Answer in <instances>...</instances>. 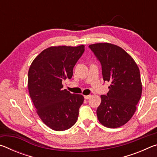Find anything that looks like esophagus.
Instances as JSON below:
<instances>
[{
	"label": "esophagus",
	"instance_id": "34e87169",
	"mask_svg": "<svg viewBox=\"0 0 157 157\" xmlns=\"http://www.w3.org/2000/svg\"><path fill=\"white\" fill-rule=\"evenodd\" d=\"M91 97V95H84V98L85 99H86V100H88V99H89Z\"/></svg>",
	"mask_w": 157,
	"mask_h": 157
}]
</instances>
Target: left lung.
Here are the masks:
<instances>
[{"mask_svg": "<svg viewBox=\"0 0 157 157\" xmlns=\"http://www.w3.org/2000/svg\"><path fill=\"white\" fill-rule=\"evenodd\" d=\"M89 47L101 63L103 79L111 83L107 95L100 96L98 119L109 128L120 127L132 118L141 97L139 68L128 53L116 45L98 43Z\"/></svg>", "mask_w": 157, "mask_h": 157, "instance_id": "1", "label": "left lung"}]
</instances>
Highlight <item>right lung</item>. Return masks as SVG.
Segmentation results:
<instances>
[{"label":"right lung","instance_id":"1","mask_svg":"<svg viewBox=\"0 0 157 157\" xmlns=\"http://www.w3.org/2000/svg\"><path fill=\"white\" fill-rule=\"evenodd\" d=\"M84 46H51L33 60L28 71L29 94L43 123L55 131H64L78 121L84 102L80 94L63 89L62 81L73 76Z\"/></svg>","mask_w":157,"mask_h":157}]
</instances>
